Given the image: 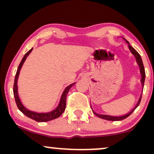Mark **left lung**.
Listing matches in <instances>:
<instances>
[{
	"label": "left lung",
	"instance_id": "left-lung-1",
	"mask_svg": "<svg viewBox=\"0 0 154 154\" xmlns=\"http://www.w3.org/2000/svg\"><path fill=\"white\" fill-rule=\"evenodd\" d=\"M125 40L126 43L128 44V48H129V50H130V52H131V53L133 54L134 56V57L136 59V61H137V63L139 67H140V73H141V83H142V88H144V81H145V70H144V64H143V62H142V57H141L140 54L138 53L132 47L131 45H130L129 42L128 41H126L125 38H123ZM142 94H141V95L140 97V99H139L138 100V102L137 103L136 106L134 107L133 109H132L131 111H130L129 113H126L125 115H123V116H109V115H104V114H99V113L94 112L93 109H92V106H91V109L92 110V112H93L94 114H95L97 116L100 118V119H104V120H107V121H122V120L126 119V118H128L129 116L131 114V113L133 112L134 111V109H135L137 107L139 106V104H140V103L141 102V99H142Z\"/></svg>",
	"mask_w": 154,
	"mask_h": 154
}]
</instances>
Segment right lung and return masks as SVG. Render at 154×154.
Masks as SVG:
<instances>
[{
    "instance_id": "right-lung-1",
    "label": "right lung",
    "mask_w": 154,
    "mask_h": 154,
    "mask_svg": "<svg viewBox=\"0 0 154 154\" xmlns=\"http://www.w3.org/2000/svg\"><path fill=\"white\" fill-rule=\"evenodd\" d=\"M32 50L33 48H31L30 50H29V51L25 54V55L24 56V57L22 58V60L21 61L20 64L19 65L17 68V73L15 75V79H14V87H13L14 97V99H15V102L18 109H20L21 112H22L25 116H26L27 117L30 118V119L34 120V121L37 122L50 121H51V120H54L57 119V118L60 117V116L64 113V111H65V109H66V95L67 94H68L69 90L71 89V88L72 87L74 84H75V83L71 84V85L67 86V87L65 88L64 92H63V93L62 94V96H61L60 101V103H59L58 106H57L54 110L47 113H38V112H35V111L29 110L28 109H26V107L23 105L22 102H21L20 97H19L17 81H18L19 75H20L21 69H22V67L23 66V64H24L26 57L29 55V54L31 53V51H32Z\"/></svg>"
}]
</instances>
